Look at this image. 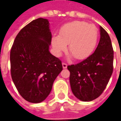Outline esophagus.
<instances>
[{
    "instance_id": "34e87169",
    "label": "esophagus",
    "mask_w": 121,
    "mask_h": 121,
    "mask_svg": "<svg viewBox=\"0 0 121 121\" xmlns=\"http://www.w3.org/2000/svg\"><path fill=\"white\" fill-rule=\"evenodd\" d=\"M62 66H63V69H66L67 68V64L65 63H64V62H63V63H62Z\"/></svg>"
}]
</instances>
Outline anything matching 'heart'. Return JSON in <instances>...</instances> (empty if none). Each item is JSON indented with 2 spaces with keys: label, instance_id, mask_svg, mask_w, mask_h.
Wrapping results in <instances>:
<instances>
[{
  "label": "heart",
  "instance_id": "obj_1",
  "mask_svg": "<svg viewBox=\"0 0 121 121\" xmlns=\"http://www.w3.org/2000/svg\"><path fill=\"white\" fill-rule=\"evenodd\" d=\"M99 30L93 24L84 21H73L63 25L59 35L52 38V45L56 54L60 56L67 48L76 60L88 57L96 47Z\"/></svg>",
  "mask_w": 121,
  "mask_h": 121
}]
</instances>
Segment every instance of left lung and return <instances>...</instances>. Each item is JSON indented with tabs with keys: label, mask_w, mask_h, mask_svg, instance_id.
<instances>
[{
	"label": "left lung",
	"mask_w": 121,
	"mask_h": 121,
	"mask_svg": "<svg viewBox=\"0 0 121 121\" xmlns=\"http://www.w3.org/2000/svg\"><path fill=\"white\" fill-rule=\"evenodd\" d=\"M100 39L96 50L81 62L67 66L73 93L82 101L93 100L106 87L113 69V50L109 35L100 27Z\"/></svg>",
	"instance_id": "8db88e82"
}]
</instances>
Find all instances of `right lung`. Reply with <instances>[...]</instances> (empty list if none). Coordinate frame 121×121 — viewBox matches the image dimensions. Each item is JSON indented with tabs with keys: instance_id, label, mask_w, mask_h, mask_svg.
<instances>
[{
	"instance_id": "right-lung-1",
	"label": "right lung",
	"mask_w": 121,
	"mask_h": 121,
	"mask_svg": "<svg viewBox=\"0 0 121 121\" xmlns=\"http://www.w3.org/2000/svg\"><path fill=\"white\" fill-rule=\"evenodd\" d=\"M52 34L47 19L38 18L22 28L10 51L11 76L22 98L43 101L63 69L61 61L49 52Z\"/></svg>"
}]
</instances>
